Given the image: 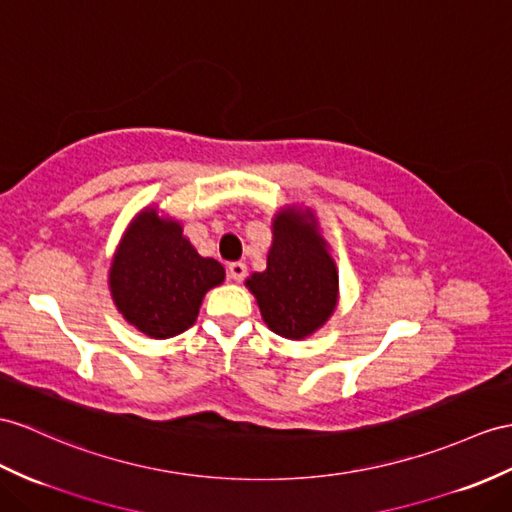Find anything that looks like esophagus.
<instances>
[{
	"instance_id": "34e87169",
	"label": "esophagus",
	"mask_w": 512,
	"mask_h": 512,
	"mask_svg": "<svg viewBox=\"0 0 512 512\" xmlns=\"http://www.w3.org/2000/svg\"><path fill=\"white\" fill-rule=\"evenodd\" d=\"M228 273L234 282H241L247 276V265L245 263H230Z\"/></svg>"
}]
</instances>
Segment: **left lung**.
Instances as JSON below:
<instances>
[{"label":"left lung","mask_w":512,"mask_h":512,"mask_svg":"<svg viewBox=\"0 0 512 512\" xmlns=\"http://www.w3.org/2000/svg\"><path fill=\"white\" fill-rule=\"evenodd\" d=\"M245 284L273 332L284 339H304L332 315L339 276L315 226L286 210L273 219L267 269Z\"/></svg>","instance_id":"obj_1"}]
</instances>
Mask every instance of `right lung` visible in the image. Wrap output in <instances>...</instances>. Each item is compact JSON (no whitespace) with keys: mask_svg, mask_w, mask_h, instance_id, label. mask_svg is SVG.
Segmentation results:
<instances>
[{"mask_svg":"<svg viewBox=\"0 0 512 512\" xmlns=\"http://www.w3.org/2000/svg\"><path fill=\"white\" fill-rule=\"evenodd\" d=\"M223 278V267L195 252L178 221L145 210L123 236L110 269V293L132 326L152 339H169L193 326L206 291Z\"/></svg>","mask_w":512,"mask_h":512,"instance_id":"1","label":"right lung"}]
</instances>
